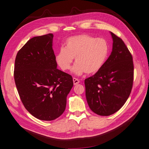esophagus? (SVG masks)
I'll list each match as a JSON object with an SVG mask.
<instances>
[{
  "label": "esophagus",
  "mask_w": 149,
  "mask_h": 149,
  "mask_svg": "<svg viewBox=\"0 0 149 149\" xmlns=\"http://www.w3.org/2000/svg\"><path fill=\"white\" fill-rule=\"evenodd\" d=\"M73 81L74 85H77L78 84H79V82H80L79 79H78L77 78H73Z\"/></svg>",
  "instance_id": "obj_1"
}]
</instances>
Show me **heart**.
<instances>
[{
    "instance_id": "heart-1",
    "label": "heart",
    "mask_w": 149,
    "mask_h": 149,
    "mask_svg": "<svg viewBox=\"0 0 149 149\" xmlns=\"http://www.w3.org/2000/svg\"><path fill=\"white\" fill-rule=\"evenodd\" d=\"M109 45L102 38H95L82 34L68 38L56 56V62L63 71L71 67L75 58L76 64L72 69L76 75L84 73L93 74L103 67L109 54Z\"/></svg>"
}]
</instances>
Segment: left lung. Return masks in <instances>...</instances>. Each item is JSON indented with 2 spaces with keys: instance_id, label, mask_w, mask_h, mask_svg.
<instances>
[{
  "instance_id": "obj_1",
  "label": "left lung",
  "mask_w": 149,
  "mask_h": 149,
  "mask_svg": "<svg viewBox=\"0 0 149 149\" xmlns=\"http://www.w3.org/2000/svg\"><path fill=\"white\" fill-rule=\"evenodd\" d=\"M110 33L113 40L111 55L100 71L84 81L89 108L103 116L114 114L122 108L133 83L132 56L123 40Z\"/></svg>"
}]
</instances>
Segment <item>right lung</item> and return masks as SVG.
<instances>
[{"mask_svg": "<svg viewBox=\"0 0 149 149\" xmlns=\"http://www.w3.org/2000/svg\"><path fill=\"white\" fill-rule=\"evenodd\" d=\"M52 33L30 39L17 52L14 78L20 98L29 113L41 120L60 117L73 86L71 75L57 68Z\"/></svg>", "mask_w": 149, "mask_h": 149, "instance_id": "right-lung-1", "label": "right lung"}]
</instances>
